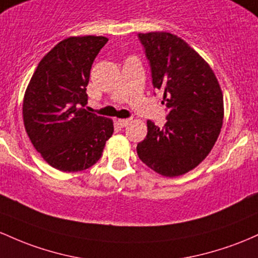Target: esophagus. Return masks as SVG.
I'll return each mask as SVG.
<instances>
[{"label": "esophagus", "instance_id": "1", "mask_svg": "<svg viewBox=\"0 0 258 258\" xmlns=\"http://www.w3.org/2000/svg\"><path fill=\"white\" fill-rule=\"evenodd\" d=\"M129 121H130V119H118V124H119L120 126H125V125H128Z\"/></svg>", "mask_w": 258, "mask_h": 258}]
</instances>
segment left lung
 I'll use <instances>...</instances> for the list:
<instances>
[{
	"label": "left lung",
	"mask_w": 258,
	"mask_h": 258,
	"mask_svg": "<svg viewBox=\"0 0 258 258\" xmlns=\"http://www.w3.org/2000/svg\"><path fill=\"white\" fill-rule=\"evenodd\" d=\"M151 67L153 88L163 91L167 123L147 120L139 158L158 174L178 176L198 167L221 133L223 94L208 63L183 39L163 31L139 34Z\"/></svg>",
	"instance_id": "1"
}]
</instances>
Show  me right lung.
Returning a JSON list of instances; mask_svg holds the SVG:
<instances>
[{"mask_svg": "<svg viewBox=\"0 0 258 258\" xmlns=\"http://www.w3.org/2000/svg\"><path fill=\"white\" fill-rule=\"evenodd\" d=\"M108 39L72 36L40 60L25 90L23 120L37 152L62 172H80L102 156L113 120L86 111L91 66Z\"/></svg>", "mask_w": 258, "mask_h": 258, "instance_id": "1", "label": "right lung"}]
</instances>
